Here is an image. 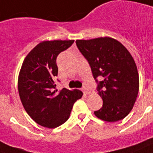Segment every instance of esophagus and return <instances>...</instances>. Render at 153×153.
I'll use <instances>...</instances> for the list:
<instances>
[{"label": "esophagus", "instance_id": "obj_1", "mask_svg": "<svg viewBox=\"0 0 153 153\" xmlns=\"http://www.w3.org/2000/svg\"><path fill=\"white\" fill-rule=\"evenodd\" d=\"M82 91H83L84 94H88L89 93H90V92H89V90H88V88H87V87H85V86H84V88H82Z\"/></svg>", "mask_w": 153, "mask_h": 153}]
</instances>
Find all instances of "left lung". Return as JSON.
<instances>
[{
    "label": "left lung",
    "instance_id": "1",
    "mask_svg": "<svg viewBox=\"0 0 153 153\" xmlns=\"http://www.w3.org/2000/svg\"><path fill=\"white\" fill-rule=\"evenodd\" d=\"M76 44L90 64L94 79L103 78L98 85L103 105L94 115L107 122L125 118L133 108L139 90L138 72L131 53L108 36L76 40Z\"/></svg>",
    "mask_w": 153,
    "mask_h": 153
}]
</instances>
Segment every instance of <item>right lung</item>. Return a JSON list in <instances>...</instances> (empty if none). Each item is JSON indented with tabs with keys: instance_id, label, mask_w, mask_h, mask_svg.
I'll return each instance as SVG.
<instances>
[{
	"instance_id": "1",
	"label": "right lung",
	"mask_w": 153,
	"mask_h": 153,
	"mask_svg": "<svg viewBox=\"0 0 153 153\" xmlns=\"http://www.w3.org/2000/svg\"><path fill=\"white\" fill-rule=\"evenodd\" d=\"M74 40H45L30 51L24 59L18 78V90L25 110L36 123L55 128L69 119L81 91L55 89L58 75L56 58L71 46Z\"/></svg>"
}]
</instances>
